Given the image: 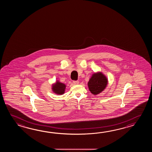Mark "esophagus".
I'll use <instances>...</instances> for the list:
<instances>
[{"label": "esophagus", "mask_w": 152, "mask_h": 152, "mask_svg": "<svg viewBox=\"0 0 152 152\" xmlns=\"http://www.w3.org/2000/svg\"><path fill=\"white\" fill-rule=\"evenodd\" d=\"M73 84H75V85H77V84H79V82L78 80H74L73 81Z\"/></svg>", "instance_id": "obj_1"}]
</instances>
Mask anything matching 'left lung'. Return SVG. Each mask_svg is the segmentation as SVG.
Wrapping results in <instances>:
<instances>
[{"instance_id": "8db88e82", "label": "left lung", "mask_w": 152, "mask_h": 152, "mask_svg": "<svg viewBox=\"0 0 152 152\" xmlns=\"http://www.w3.org/2000/svg\"><path fill=\"white\" fill-rule=\"evenodd\" d=\"M108 80L100 72L94 73L88 82V87L91 94L96 95L101 93L107 87Z\"/></svg>"}]
</instances>
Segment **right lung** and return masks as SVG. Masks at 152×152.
I'll use <instances>...</instances> for the list:
<instances>
[{
  "instance_id": "obj_1",
  "label": "right lung",
  "mask_w": 152,
  "mask_h": 152,
  "mask_svg": "<svg viewBox=\"0 0 152 152\" xmlns=\"http://www.w3.org/2000/svg\"><path fill=\"white\" fill-rule=\"evenodd\" d=\"M66 87V86L65 84L62 83L58 80L56 81L55 83L52 85V91L56 94L61 95L65 93Z\"/></svg>"
}]
</instances>
